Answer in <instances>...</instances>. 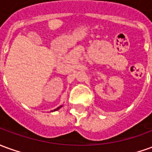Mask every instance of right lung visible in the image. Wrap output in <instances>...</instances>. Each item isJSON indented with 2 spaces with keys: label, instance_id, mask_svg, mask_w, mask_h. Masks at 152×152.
<instances>
[{
  "label": "right lung",
  "instance_id": "add662e5",
  "mask_svg": "<svg viewBox=\"0 0 152 152\" xmlns=\"http://www.w3.org/2000/svg\"><path fill=\"white\" fill-rule=\"evenodd\" d=\"M62 106H63V105H60V106H59V107H58L57 109H54L53 111H57V110H58V109H61V107H62ZM52 112H53V110H52Z\"/></svg>",
  "mask_w": 152,
  "mask_h": 152
}]
</instances>
